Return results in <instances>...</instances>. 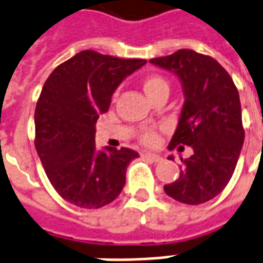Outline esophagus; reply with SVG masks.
<instances>
[{
    "label": "esophagus",
    "instance_id": "obj_1",
    "mask_svg": "<svg viewBox=\"0 0 263 263\" xmlns=\"http://www.w3.org/2000/svg\"><path fill=\"white\" fill-rule=\"evenodd\" d=\"M143 156L149 159V160L155 161V163H159V161L163 160V157L159 156V155H155V153H143Z\"/></svg>",
    "mask_w": 263,
    "mask_h": 263
}]
</instances>
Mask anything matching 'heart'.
<instances>
[{"instance_id": "heart-1", "label": "heart", "mask_w": 263, "mask_h": 263, "mask_svg": "<svg viewBox=\"0 0 263 263\" xmlns=\"http://www.w3.org/2000/svg\"><path fill=\"white\" fill-rule=\"evenodd\" d=\"M163 89H167L168 90V85L167 82L159 75H152V77L146 78L145 82H143V90L146 92L147 96H151L153 93L159 92V90H163ZM143 142L146 145H155L157 142V135L155 132H146L143 135Z\"/></svg>"}]
</instances>
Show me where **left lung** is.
I'll return each mask as SVG.
<instances>
[{
  "label": "left lung",
  "mask_w": 263,
  "mask_h": 263,
  "mask_svg": "<svg viewBox=\"0 0 263 263\" xmlns=\"http://www.w3.org/2000/svg\"><path fill=\"white\" fill-rule=\"evenodd\" d=\"M149 62L180 79L184 104L170 147H192L191 157H181L180 177L164 191L181 203H205L229 184L244 143L238 90L219 62L192 50Z\"/></svg>",
  "instance_id": "obj_1"
}]
</instances>
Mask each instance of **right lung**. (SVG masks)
I'll return each mask as SVG.
<instances>
[{
  "label": "right lung",
  "mask_w": 263,
  "mask_h": 263,
  "mask_svg": "<svg viewBox=\"0 0 263 263\" xmlns=\"http://www.w3.org/2000/svg\"><path fill=\"white\" fill-rule=\"evenodd\" d=\"M145 60H124L92 50L58 65L47 78L34 111L36 151L54 190L83 209H99L120 195L137 152L95 143L96 122L120 83Z\"/></svg>",
  "instance_id": "add662e5"
}]
</instances>
